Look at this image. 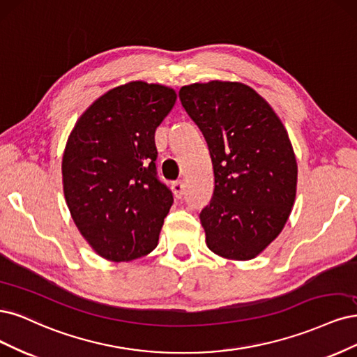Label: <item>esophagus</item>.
I'll list each match as a JSON object with an SVG mask.
<instances>
[{"mask_svg":"<svg viewBox=\"0 0 357 357\" xmlns=\"http://www.w3.org/2000/svg\"><path fill=\"white\" fill-rule=\"evenodd\" d=\"M172 188H174V192H175V197L176 199H181L183 194H185V185H183V181L178 179L175 181L174 183H172Z\"/></svg>","mask_w":357,"mask_h":357,"instance_id":"1","label":"esophagus"}]
</instances>
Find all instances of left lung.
<instances>
[{
	"label": "left lung",
	"instance_id": "8db88e82",
	"mask_svg": "<svg viewBox=\"0 0 357 357\" xmlns=\"http://www.w3.org/2000/svg\"><path fill=\"white\" fill-rule=\"evenodd\" d=\"M179 99L209 146L215 190L200 212L206 245L227 259L255 258L280 234L298 166L283 123L257 91L236 82L194 83Z\"/></svg>",
	"mask_w": 357,
	"mask_h": 357
}]
</instances>
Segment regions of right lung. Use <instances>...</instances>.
<instances>
[{"label":"right lung","instance_id":"1","mask_svg":"<svg viewBox=\"0 0 357 357\" xmlns=\"http://www.w3.org/2000/svg\"><path fill=\"white\" fill-rule=\"evenodd\" d=\"M175 100V90L162 84L119 86L91 103L68 137L65 200L102 258L132 261L158 243L174 195L157 178L154 135Z\"/></svg>","mask_w":357,"mask_h":357}]
</instances>
